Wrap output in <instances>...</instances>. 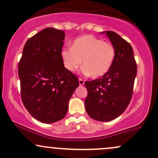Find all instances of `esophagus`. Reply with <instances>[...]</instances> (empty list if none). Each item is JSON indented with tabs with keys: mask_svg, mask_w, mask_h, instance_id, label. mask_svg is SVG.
<instances>
[{
	"mask_svg": "<svg viewBox=\"0 0 158 158\" xmlns=\"http://www.w3.org/2000/svg\"><path fill=\"white\" fill-rule=\"evenodd\" d=\"M79 85H84V84H85V81L83 80V79H80V78H79Z\"/></svg>",
	"mask_w": 158,
	"mask_h": 158,
	"instance_id": "esophagus-1",
	"label": "esophagus"
}]
</instances>
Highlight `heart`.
<instances>
[{
  "label": "heart",
  "mask_w": 158,
  "mask_h": 158,
  "mask_svg": "<svg viewBox=\"0 0 158 158\" xmlns=\"http://www.w3.org/2000/svg\"><path fill=\"white\" fill-rule=\"evenodd\" d=\"M116 56L115 48L110 42L92 35H84L73 41L72 48H63L61 57L65 68L75 72L82 61V72L92 78H99L108 72Z\"/></svg>",
  "instance_id": "1"
}]
</instances>
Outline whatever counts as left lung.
Wrapping results in <instances>:
<instances>
[{
  "label": "left lung",
  "instance_id": "left-lung-1",
  "mask_svg": "<svg viewBox=\"0 0 158 158\" xmlns=\"http://www.w3.org/2000/svg\"><path fill=\"white\" fill-rule=\"evenodd\" d=\"M100 33H106L114 45L115 59L108 73L85 82L88 90L85 106L90 118L108 122L120 116L129 104L137 76V64L129 43L113 31Z\"/></svg>",
  "mask_w": 158,
  "mask_h": 158
}]
</instances>
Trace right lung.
<instances>
[{"instance_id":"obj_1","label":"right lung","mask_w":158,"mask_h":158,"mask_svg":"<svg viewBox=\"0 0 158 158\" xmlns=\"http://www.w3.org/2000/svg\"><path fill=\"white\" fill-rule=\"evenodd\" d=\"M64 31L48 27L27 40L19 64L23 106L44 123L61 120L79 80L64 68L61 57Z\"/></svg>"}]
</instances>
